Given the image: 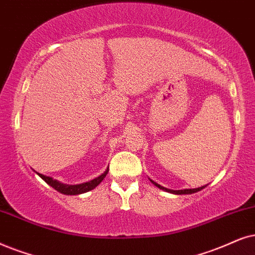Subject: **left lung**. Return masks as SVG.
<instances>
[{
    "instance_id": "1",
    "label": "left lung",
    "mask_w": 255,
    "mask_h": 255,
    "mask_svg": "<svg viewBox=\"0 0 255 255\" xmlns=\"http://www.w3.org/2000/svg\"><path fill=\"white\" fill-rule=\"evenodd\" d=\"M151 181V180H150ZM154 183V185H155L156 187H159L160 189H163V191H166V192H169V193H174V194H192V193H196V192H199V191H201V189H204L206 186H202V187H199V188H192V189H181V191H173V189H168V188H165V187H162V186H160V185H157L156 182H154V181H151Z\"/></svg>"
}]
</instances>
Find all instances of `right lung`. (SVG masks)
I'll return each mask as SVG.
<instances>
[{"label": "right lung", "instance_id": "add662e5", "mask_svg": "<svg viewBox=\"0 0 255 255\" xmlns=\"http://www.w3.org/2000/svg\"><path fill=\"white\" fill-rule=\"evenodd\" d=\"M107 173H108V169L106 170L102 175L98 176L96 179L92 180V181H89V182L81 183V185H63V183L56 181V180L51 179V178H49V176H44V175H42V174H38V173L37 174L48 183V185L53 187L54 189H56L57 192L62 193V194H66V195H76V194H82V193L89 192V191H92V189H94L95 187L106 178Z\"/></svg>", "mask_w": 255, "mask_h": 255}]
</instances>
